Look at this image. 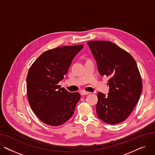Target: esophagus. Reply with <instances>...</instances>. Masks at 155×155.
<instances>
[{
	"instance_id": "34e87169",
	"label": "esophagus",
	"mask_w": 155,
	"mask_h": 155,
	"mask_svg": "<svg viewBox=\"0 0 155 155\" xmlns=\"http://www.w3.org/2000/svg\"><path fill=\"white\" fill-rule=\"evenodd\" d=\"M91 92H87V91H82L81 92V94H82V95H87V94H90Z\"/></svg>"
}]
</instances>
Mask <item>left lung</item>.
Instances as JSON below:
<instances>
[{"label": "left lung", "mask_w": 155, "mask_h": 155, "mask_svg": "<svg viewBox=\"0 0 155 155\" xmlns=\"http://www.w3.org/2000/svg\"><path fill=\"white\" fill-rule=\"evenodd\" d=\"M101 76H109V92L97 94V116L104 123L116 124L131 113L142 92L143 83L136 61L117 45L106 41L87 42Z\"/></svg>", "instance_id": "obj_1"}]
</instances>
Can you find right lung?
Returning a JSON list of instances; mask_svg holds the SVG:
<instances>
[{
  "instance_id": "obj_1",
  "label": "right lung",
  "mask_w": 155,
  "mask_h": 155,
  "mask_svg": "<svg viewBox=\"0 0 155 155\" xmlns=\"http://www.w3.org/2000/svg\"><path fill=\"white\" fill-rule=\"evenodd\" d=\"M83 47L78 45L47 50L29 70L26 83L29 105L38 117L48 125H61L73 114L80 94L69 92L58 84Z\"/></svg>"
}]
</instances>
